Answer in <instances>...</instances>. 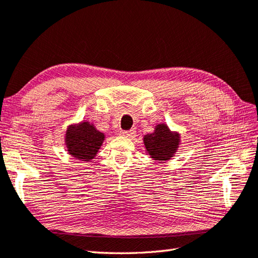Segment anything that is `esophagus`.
I'll use <instances>...</instances> for the list:
<instances>
[{
  "mask_svg": "<svg viewBox=\"0 0 258 258\" xmlns=\"http://www.w3.org/2000/svg\"><path fill=\"white\" fill-rule=\"evenodd\" d=\"M136 134V131L134 128L128 130V131H122V135L126 136V138H134Z\"/></svg>",
  "mask_w": 258,
  "mask_h": 258,
  "instance_id": "esophagus-1",
  "label": "esophagus"
}]
</instances>
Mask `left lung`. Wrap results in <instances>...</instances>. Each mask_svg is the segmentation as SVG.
I'll return each instance as SVG.
<instances>
[{
  "label": "left lung",
  "mask_w": 258,
  "mask_h": 258,
  "mask_svg": "<svg viewBox=\"0 0 258 258\" xmlns=\"http://www.w3.org/2000/svg\"><path fill=\"white\" fill-rule=\"evenodd\" d=\"M145 149L151 158L158 161H168L174 156L180 144V135L171 132L165 124L155 126L153 133L143 138Z\"/></svg>",
  "instance_id": "8db88e82"
}]
</instances>
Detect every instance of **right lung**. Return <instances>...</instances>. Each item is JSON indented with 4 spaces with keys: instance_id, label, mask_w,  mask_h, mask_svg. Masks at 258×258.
Wrapping results in <instances>:
<instances>
[{
    "instance_id": "add662e5",
    "label": "right lung",
    "mask_w": 258,
    "mask_h": 258,
    "mask_svg": "<svg viewBox=\"0 0 258 258\" xmlns=\"http://www.w3.org/2000/svg\"><path fill=\"white\" fill-rule=\"evenodd\" d=\"M104 140V133L96 130L94 124L89 122L69 125L64 136L68 153L75 159L82 161L94 159Z\"/></svg>"
}]
</instances>
